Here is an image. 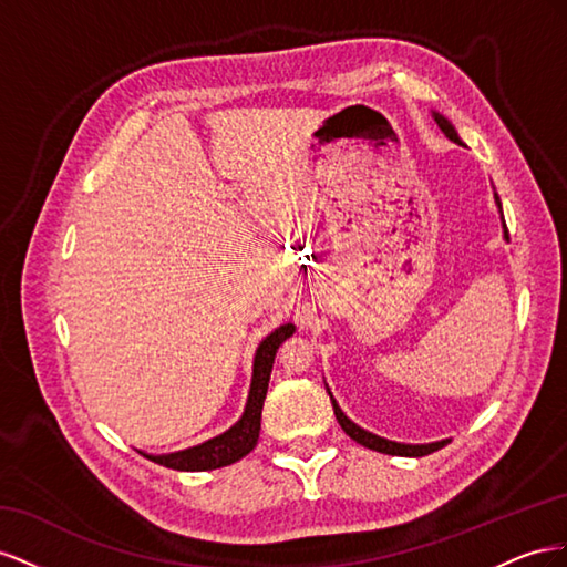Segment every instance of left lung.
<instances>
[{
    "label": "left lung",
    "instance_id": "1",
    "mask_svg": "<svg viewBox=\"0 0 567 567\" xmlns=\"http://www.w3.org/2000/svg\"><path fill=\"white\" fill-rule=\"evenodd\" d=\"M432 116H434L436 125H440V131H442L451 142L463 144V142H461V137H458V133H456V127L451 125V123L442 116V113H432ZM494 199H496V204H498V208H501L498 194H494ZM501 218H504V212H501ZM504 237L508 239L506 220H504ZM328 394H330V390H328ZM330 401H332V409H334V415H337V423L342 425V430L351 436V440H353V442H359V444H363V446H368V449H373V451H380V454L417 458V456H427V454H432V451H436V449H442V446H446V444H449V440L432 442V444H401V442L384 440V436H378V434H373V432H368V430H363V427L355 425L353 420H349V417L342 413V409H339V403L334 401V396H332V394H330Z\"/></svg>",
    "mask_w": 567,
    "mask_h": 567
}]
</instances>
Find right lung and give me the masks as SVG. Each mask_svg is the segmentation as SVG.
I'll return each instance as SVG.
<instances>
[{
    "label": "right lung",
    "instance_id": "1",
    "mask_svg": "<svg viewBox=\"0 0 567 567\" xmlns=\"http://www.w3.org/2000/svg\"><path fill=\"white\" fill-rule=\"evenodd\" d=\"M295 330L297 328L292 326V322H287V326H280L278 330L270 332L261 344H258L256 355H254V375H251L245 413H241V417L228 432H223L204 444L189 446L185 451H175V454H164V456L144 454V456L158 465L173 467V471H187V473L216 471V467L230 465L239 458H245L258 442V430H261V411H264V401H266V392H268V380H270L275 353H278L280 344L287 337L295 334Z\"/></svg>",
    "mask_w": 567,
    "mask_h": 567
}]
</instances>
